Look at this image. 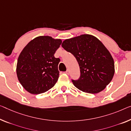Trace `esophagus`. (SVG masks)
I'll use <instances>...</instances> for the list:
<instances>
[{
    "mask_svg": "<svg viewBox=\"0 0 131 131\" xmlns=\"http://www.w3.org/2000/svg\"><path fill=\"white\" fill-rule=\"evenodd\" d=\"M66 74H67V75H69V74H70V71H69V70H67V71H66Z\"/></svg>",
    "mask_w": 131,
    "mask_h": 131,
    "instance_id": "obj_1",
    "label": "esophagus"
}]
</instances>
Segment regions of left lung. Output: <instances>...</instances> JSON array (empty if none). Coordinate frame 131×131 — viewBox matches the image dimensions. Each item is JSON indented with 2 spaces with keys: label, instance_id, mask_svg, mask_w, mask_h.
<instances>
[{
  "label": "left lung",
  "instance_id": "left-lung-1",
  "mask_svg": "<svg viewBox=\"0 0 131 131\" xmlns=\"http://www.w3.org/2000/svg\"><path fill=\"white\" fill-rule=\"evenodd\" d=\"M61 46L74 55L81 75L72 83L78 90L90 94L105 89L114 77V59L108 49L95 36L81 35L64 40Z\"/></svg>",
  "mask_w": 131,
  "mask_h": 131
}]
</instances>
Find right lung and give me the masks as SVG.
<instances>
[{
    "label": "right lung",
    "mask_w": 131,
    "mask_h": 131,
    "mask_svg": "<svg viewBox=\"0 0 131 131\" xmlns=\"http://www.w3.org/2000/svg\"><path fill=\"white\" fill-rule=\"evenodd\" d=\"M62 43L51 36H39L31 40L22 50L17 60L18 80L26 91L33 94L51 89L59 77L60 61L54 54Z\"/></svg>",
    "instance_id": "obj_1"
}]
</instances>
